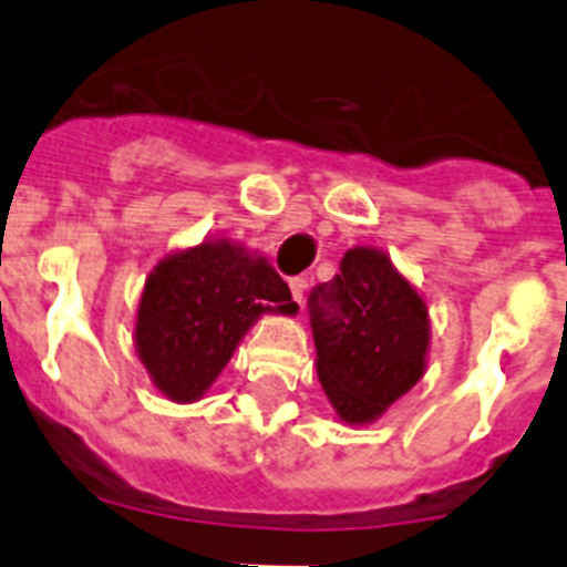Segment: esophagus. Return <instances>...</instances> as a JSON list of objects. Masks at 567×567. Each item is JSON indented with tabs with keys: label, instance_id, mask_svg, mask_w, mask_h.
I'll return each instance as SVG.
<instances>
[{
	"label": "esophagus",
	"instance_id": "1",
	"mask_svg": "<svg viewBox=\"0 0 567 567\" xmlns=\"http://www.w3.org/2000/svg\"><path fill=\"white\" fill-rule=\"evenodd\" d=\"M290 293H293L296 305H301V301H305V293H308V279L305 277L290 279Z\"/></svg>",
	"mask_w": 567,
	"mask_h": 567
}]
</instances>
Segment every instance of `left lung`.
I'll return each instance as SVG.
<instances>
[{
  "label": "left lung",
  "mask_w": 567,
  "mask_h": 567,
  "mask_svg": "<svg viewBox=\"0 0 567 567\" xmlns=\"http://www.w3.org/2000/svg\"><path fill=\"white\" fill-rule=\"evenodd\" d=\"M308 308L316 369L338 420L374 422L425 374V301L378 248H349L341 274L313 288Z\"/></svg>",
  "instance_id": "8db88e82"
}]
</instances>
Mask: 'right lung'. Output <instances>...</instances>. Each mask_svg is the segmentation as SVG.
I'll return each instance as SVG.
<instances>
[{
    "mask_svg": "<svg viewBox=\"0 0 567 567\" xmlns=\"http://www.w3.org/2000/svg\"><path fill=\"white\" fill-rule=\"evenodd\" d=\"M296 310L290 288L266 257L229 240H206L164 257L151 271L136 310V352L167 400L193 403L259 316Z\"/></svg>",
    "mask_w": 567,
    "mask_h": 567,
    "instance_id": "right-lung-1",
    "label": "right lung"
}]
</instances>
